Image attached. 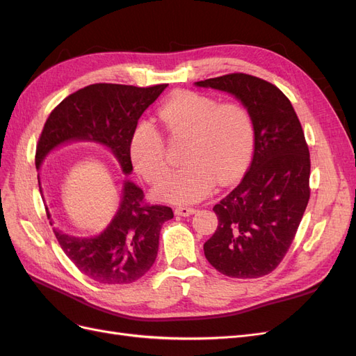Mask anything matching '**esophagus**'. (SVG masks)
I'll use <instances>...</instances> for the list:
<instances>
[{"label": "esophagus", "instance_id": "obj_1", "mask_svg": "<svg viewBox=\"0 0 356 356\" xmlns=\"http://www.w3.org/2000/svg\"><path fill=\"white\" fill-rule=\"evenodd\" d=\"M196 212L195 208H187V207H178L175 209L177 215H181V217H188V215H193Z\"/></svg>", "mask_w": 356, "mask_h": 356}]
</instances>
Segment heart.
Returning a JSON list of instances; mask_svg holds the SVG:
<instances>
[{
	"mask_svg": "<svg viewBox=\"0 0 356 356\" xmlns=\"http://www.w3.org/2000/svg\"><path fill=\"white\" fill-rule=\"evenodd\" d=\"M159 118L174 136H188L182 160L168 169L165 141L152 122H139L129 139L135 170L148 182H157L154 195L170 203H195L211 195L217 184H229L241 175L254 145V120L246 106L213 96L181 90L160 106Z\"/></svg>",
	"mask_w": 356,
	"mask_h": 356,
	"instance_id": "1",
	"label": "heart"
}]
</instances>
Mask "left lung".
I'll list each match as a JSON object with an SVG mask.
<instances>
[{"label":"left lung","mask_w":356,"mask_h":356,"mask_svg":"<svg viewBox=\"0 0 356 356\" xmlns=\"http://www.w3.org/2000/svg\"><path fill=\"white\" fill-rule=\"evenodd\" d=\"M227 92L254 120V156L241 184L213 207L203 251L225 276L261 277L282 261L310 197V156L298 117L276 86L242 72L195 83Z\"/></svg>","instance_id":"left-lung-1"}]
</instances>
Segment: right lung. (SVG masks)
<instances>
[{
    "instance_id": "right-lung-1",
    "label": "right lung",
    "mask_w": 356,
    "mask_h": 356,
    "mask_svg": "<svg viewBox=\"0 0 356 356\" xmlns=\"http://www.w3.org/2000/svg\"><path fill=\"white\" fill-rule=\"evenodd\" d=\"M168 84L135 88L98 83L63 99L47 118L37 145L35 166L41 168L53 149L74 141L96 143L113 153L124 175L132 172L129 139L139 117ZM38 187L42 202L40 174ZM50 225L55 224L46 204ZM174 218L169 207L147 204L144 191L124 179L118 209L111 222L90 238L72 236L53 227L56 239L79 270L105 285H126L143 277L156 261L160 229Z\"/></svg>"
}]
</instances>
